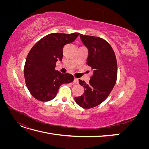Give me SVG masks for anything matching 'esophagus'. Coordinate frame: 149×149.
<instances>
[{
  "mask_svg": "<svg viewBox=\"0 0 149 149\" xmlns=\"http://www.w3.org/2000/svg\"><path fill=\"white\" fill-rule=\"evenodd\" d=\"M74 82L76 84L78 83V79L76 78H74Z\"/></svg>",
  "mask_w": 149,
  "mask_h": 149,
  "instance_id": "obj_1",
  "label": "esophagus"
}]
</instances>
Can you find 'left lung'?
<instances>
[{
	"instance_id": "8db88e82",
	"label": "left lung",
	"mask_w": 149,
	"mask_h": 149,
	"mask_svg": "<svg viewBox=\"0 0 149 149\" xmlns=\"http://www.w3.org/2000/svg\"><path fill=\"white\" fill-rule=\"evenodd\" d=\"M80 38L88 49L86 64L91 68L93 75L88 83L79 79L85 89L81 96L75 97L77 104L90 109L100 104L109 95L116 83L118 64L113 49L100 37L80 34Z\"/></svg>"
}]
</instances>
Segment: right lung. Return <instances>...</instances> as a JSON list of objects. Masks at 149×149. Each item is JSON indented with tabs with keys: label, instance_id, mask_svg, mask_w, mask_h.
Wrapping results in <instances>:
<instances>
[{
	"label": "right lung",
	"instance_id": "1",
	"mask_svg": "<svg viewBox=\"0 0 149 149\" xmlns=\"http://www.w3.org/2000/svg\"><path fill=\"white\" fill-rule=\"evenodd\" d=\"M79 35V33L48 34L30 49L25 63L24 77L29 91L37 100H53L61 84L73 81V75L63 74L55 70V66L58 60H62L63 47L74 42Z\"/></svg>",
	"mask_w": 149,
	"mask_h": 149
}]
</instances>
